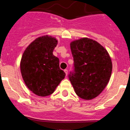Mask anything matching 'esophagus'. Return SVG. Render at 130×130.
<instances>
[{
  "mask_svg": "<svg viewBox=\"0 0 130 130\" xmlns=\"http://www.w3.org/2000/svg\"><path fill=\"white\" fill-rule=\"evenodd\" d=\"M64 72H65V73H66V75H68V70H66H66H64Z\"/></svg>",
  "mask_w": 130,
  "mask_h": 130,
  "instance_id": "obj_1",
  "label": "esophagus"
}]
</instances>
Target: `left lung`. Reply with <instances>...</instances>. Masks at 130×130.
Instances as JSON below:
<instances>
[{"label":"left lung","mask_w":130,"mask_h":130,"mask_svg":"<svg viewBox=\"0 0 130 130\" xmlns=\"http://www.w3.org/2000/svg\"><path fill=\"white\" fill-rule=\"evenodd\" d=\"M73 72L69 79L76 94L92 100L104 90L112 72V62L106 49L94 40L83 38L71 42Z\"/></svg>","instance_id":"1"}]
</instances>
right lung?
Instances as JSON below:
<instances>
[{
	"label": "right lung",
	"mask_w": 130,
	"mask_h": 130,
	"mask_svg": "<svg viewBox=\"0 0 130 130\" xmlns=\"http://www.w3.org/2000/svg\"><path fill=\"white\" fill-rule=\"evenodd\" d=\"M57 43L55 38L43 36L33 41L23 54L21 75L26 87L37 96L51 95L65 77L59 59L53 54Z\"/></svg>",
	"instance_id": "obj_1"
}]
</instances>
